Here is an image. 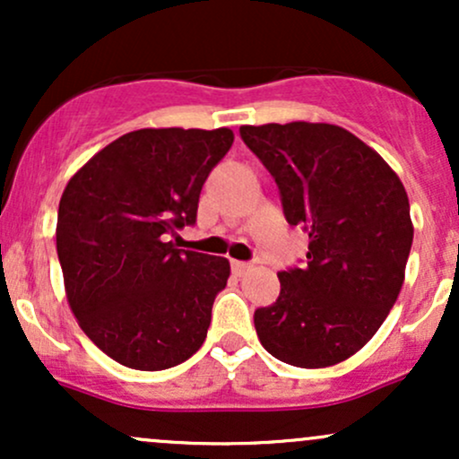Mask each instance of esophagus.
<instances>
[{"instance_id": "esophagus-1", "label": "esophagus", "mask_w": 459, "mask_h": 459, "mask_svg": "<svg viewBox=\"0 0 459 459\" xmlns=\"http://www.w3.org/2000/svg\"><path fill=\"white\" fill-rule=\"evenodd\" d=\"M230 267H233V272L237 273V276H241V273H246L252 265L246 261H230Z\"/></svg>"}]
</instances>
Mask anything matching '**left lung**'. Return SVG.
Returning <instances> with one entry per match:
<instances>
[{
	"instance_id": "obj_1",
	"label": "left lung",
	"mask_w": 459,
	"mask_h": 459,
	"mask_svg": "<svg viewBox=\"0 0 459 459\" xmlns=\"http://www.w3.org/2000/svg\"><path fill=\"white\" fill-rule=\"evenodd\" d=\"M239 134L276 181L287 222L308 233L307 265L278 272L281 296L255 310L261 345L293 367L336 365L376 334L402 291L414 235L403 183L336 125Z\"/></svg>"
}]
</instances>
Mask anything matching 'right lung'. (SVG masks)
Instances as JSON below:
<instances>
[{
  "instance_id": "1",
  "label": "right lung",
  "mask_w": 459,
  "mask_h": 459,
  "mask_svg": "<svg viewBox=\"0 0 459 459\" xmlns=\"http://www.w3.org/2000/svg\"><path fill=\"white\" fill-rule=\"evenodd\" d=\"M230 129H138L99 151L68 181L56 246L71 310L120 365L161 371L204 343L224 256L178 250L200 189L229 152Z\"/></svg>"
}]
</instances>
